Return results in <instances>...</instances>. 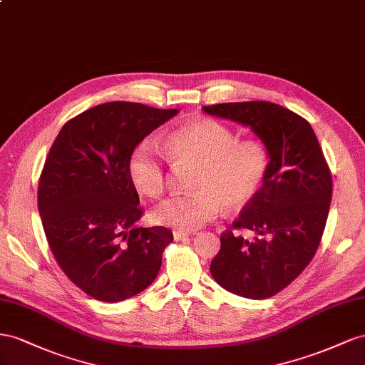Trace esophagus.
<instances>
[{
	"instance_id": "1",
	"label": "esophagus",
	"mask_w": 365,
	"mask_h": 365,
	"mask_svg": "<svg viewBox=\"0 0 365 365\" xmlns=\"http://www.w3.org/2000/svg\"><path fill=\"white\" fill-rule=\"evenodd\" d=\"M173 235H174V240H183V238H186L190 234L185 232V231H180V229H175Z\"/></svg>"
}]
</instances>
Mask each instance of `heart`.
<instances>
[{
    "mask_svg": "<svg viewBox=\"0 0 365 365\" xmlns=\"http://www.w3.org/2000/svg\"><path fill=\"white\" fill-rule=\"evenodd\" d=\"M162 153L153 140H142L130 155L128 174L138 191L160 197L166 190L171 165H195L191 177L194 192L173 195L155 206V223L180 231H195L226 210H238L252 202L264 185L270 158L258 139H237L235 131L215 119H199L173 130L163 140Z\"/></svg>",
    "mask_w": 365,
    "mask_h": 365,
    "instance_id": "b5f03b06",
    "label": "heart"
}]
</instances>
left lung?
Listing matches in <instances>:
<instances>
[{
  "instance_id": "left-lung-1",
  "label": "left lung",
  "mask_w": 365,
  "mask_h": 365,
  "mask_svg": "<svg viewBox=\"0 0 365 365\" xmlns=\"http://www.w3.org/2000/svg\"><path fill=\"white\" fill-rule=\"evenodd\" d=\"M207 114L251 127L269 151L262 190L249 202L222 246L211 274L222 287L251 299L274 297L303 272L324 232L331 200V173L310 123L266 101L203 107ZM259 234L247 242L234 230Z\"/></svg>"
}]
</instances>
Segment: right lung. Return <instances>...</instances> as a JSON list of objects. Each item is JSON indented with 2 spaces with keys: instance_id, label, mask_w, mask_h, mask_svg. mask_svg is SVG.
Returning a JSON list of instances; mask_svg holds the SVG:
<instances>
[{
  "instance_id": "obj_1",
  "label": "right lung",
  "mask_w": 365,
  "mask_h": 365,
  "mask_svg": "<svg viewBox=\"0 0 365 365\" xmlns=\"http://www.w3.org/2000/svg\"><path fill=\"white\" fill-rule=\"evenodd\" d=\"M175 114L138 102L101 103L70 119L51 145L38 185L41 222L62 272L91 298L128 299L159 274L173 232L134 225L143 210L128 160Z\"/></svg>"
}]
</instances>
